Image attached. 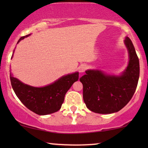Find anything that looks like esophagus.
<instances>
[{
    "label": "esophagus",
    "mask_w": 148,
    "mask_h": 148,
    "mask_svg": "<svg viewBox=\"0 0 148 148\" xmlns=\"http://www.w3.org/2000/svg\"><path fill=\"white\" fill-rule=\"evenodd\" d=\"M88 69V66L86 64H82V65H80L79 67V71L80 73H84L86 71V70Z\"/></svg>",
    "instance_id": "obj_1"
}]
</instances>
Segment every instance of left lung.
I'll return each instance as SVG.
<instances>
[{
    "label": "left lung",
    "mask_w": 148,
    "mask_h": 148,
    "mask_svg": "<svg viewBox=\"0 0 148 148\" xmlns=\"http://www.w3.org/2000/svg\"><path fill=\"white\" fill-rule=\"evenodd\" d=\"M129 63L120 75L100 70H87L79 79L83 84V98L87 108L99 114L116 112L131 100L137 88L139 77V62L134 46L126 37Z\"/></svg>",
    "instance_id": "obj_1"
}]
</instances>
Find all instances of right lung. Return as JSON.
<instances>
[{
  "mask_svg": "<svg viewBox=\"0 0 148 148\" xmlns=\"http://www.w3.org/2000/svg\"><path fill=\"white\" fill-rule=\"evenodd\" d=\"M30 36H23L17 43ZM14 52L12 54L13 58ZM79 79V73L64 75L48 86L36 88L25 84L14 77L10 72L12 88L20 101L32 112L39 115L52 114L59 110L64 102V96L74 82Z\"/></svg>",
  "mask_w": 148,
  "mask_h": 148,
  "instance_id": "obj_1",
  "label": "right lung"
}]
</instances>
